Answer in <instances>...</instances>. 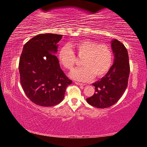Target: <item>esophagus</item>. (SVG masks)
Wrapping results in <instances>:
<instances>
[{
	"label": "esophagus",
	"mask_w": 147,
	"mask_h": 147,
	"mask_svg": "<svg viewBox=\"0 0 147 147\" xmlns=\"http://www.w3.org/2000/svg\"><path fill=\"white\" fill-rule=\"evenodd\" d=\"M75 84H76V85H78V86H85L84 84H82V83H80V82H75Z\"/></svg>",
	"instance_id": "esophagus-1"
}]
</instances>
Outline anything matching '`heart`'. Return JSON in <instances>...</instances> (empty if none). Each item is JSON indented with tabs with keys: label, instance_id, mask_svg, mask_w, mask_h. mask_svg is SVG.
<instances>
[{
	"label": "heart",
	"instance_id": "obj_1",
	"mask_svg": "<svg viewBox=\"0 0 147 147\" xmlns=\"http://www.w3.org/2000/svg\"><path fill=\"white\" fill-rule=\"evenodd\" d=\"M76 54L82 57L84 65L71 73L72 78L86 82L93 78H100L108 73L113 63V53L108 45L98 44L91 39H83L69 43L59 50L58 58L59 63L67 70H72L76 62Z\"/></svg>",
	"mask_w": 147,
	"mask_h": 147
}]
</instances>
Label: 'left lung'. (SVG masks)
Masks as SVG:
<instances>
[{"label":"left lung","mask_w":147,"mask_h":147,"mask_svg":"<svg viewBox=\"0 0 147 147\" xmlns=\"http://www.w3.org/2000/svg\"><path fill=\"white\" fill-rule=\"evenodd\" d=\"M111 47L114 56L112 66L100 80L92 84L95 93L86 98L88 104L98 108H108L117 102L128 86L130 64L127 50L115 39L111 41Z\"/></svg>","instance_id":"left-lung-1"}]
</instances>
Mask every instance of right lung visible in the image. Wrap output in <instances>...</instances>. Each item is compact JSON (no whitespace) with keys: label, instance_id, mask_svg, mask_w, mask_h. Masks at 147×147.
Wrapping results in <instances>:
<instances>
[{"label":"right lung","instance_id":"obj_1","mask_svg":"<svg viewBox=\"0 0 147 147\" xmlns=\"http://www.w3.org/2000/svg\"><path fill=\"white\" fill-rule=\"evenodd\" d=\"M62 36L39 34L23 47L19 64L21 84L27 97L37 105L50 107L60 103L72 83L55 55Z\"/></svg>","mask_w":147,"mask_h":147}]
</instances>
